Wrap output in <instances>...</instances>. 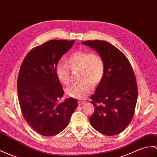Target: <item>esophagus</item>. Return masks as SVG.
Instances as JSON below:
<instances>
[{
	"instance_id": "34e87169",
	"label": "esophagus",
	"mask_w": 157,
	"mask_h": 157,
	"mask_svg": "<svg viewBox=\"0 0 157 157\" xmlns=\"http://www.w3.org/2000/svg\"><path fill=\"white\" fill-rule=\"evenodd\" d=\"M85 104V101H82V100H79L78 101V104L79 105H83Z\"/></svg>"
}]
</instances>
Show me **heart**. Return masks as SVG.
<instances>
[{
	"instance_id": "heart-1",
	"label": "heart",
	"mask_w": 157,
	"mask_h": 157,
	"mask_svg": "<svg viewBox=\"0 0 157 157\" xmlns=\"http://www.w3.org/2000/svg\"><path fill=\"white\" fill-rule=\"evenodd\" d=\"M67 64L58 62L56 74L58 80L63 85L71 83L70 69H80L79 79L81 82L74 83L66 89L69 96L83 100L93 90V83L97 85L103 79L105 74V63L103 58L98 53H91L86 51L79 50L71 54L67 59Z\"/></svg>"
}]
</instances>
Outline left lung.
<instances>
[{"label": "left lung", "mask_w": 157, "mask_h": 157, "mask_svg": "<svg viewBox=\"0 0 157 157\" xmlns=\"http://www.w3.org/2000/svg\"><path fill=\"white\" fill-rule=\"evenodd\" d=\"M103 58L105 74L90 101L95 107L90 124L101 134L114 136L125 130L132 120L137 101L138 87L128 59L105 41H86Z\"/></svg>", "instance_id": "1"}]
</instances>
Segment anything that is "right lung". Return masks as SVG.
I'll list each match as a JSON object with an SVG mask.
<instances>
[{
	"mask_svg": "<svg viewBox=\"0 0 157 157\" xmlns=\"http://www.w3.org/2000/svg\"><path fill=\"white\" fill-rule=\"evenodd\" d=\"M75 41L51 40L29 52L17 79L18 98L25 120L36 132L52 136L67 126L78 101L59 102L63 90L56 74V65Z\"/></svg>",
	"mask_w": 157,
	"mask_h": 157,
	"instance_id": "1",
	"label": "right lung"
}]
</instances>
